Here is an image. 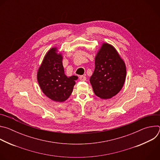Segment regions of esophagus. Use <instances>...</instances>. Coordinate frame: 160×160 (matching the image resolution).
Listing matches in <instances>:
<instances>
[{"instance_id": "obj_1", "label": "esophagus", "mask_w": 160, "mask_h": 160, "mask_svg": "<svg viewBox=\"0 0 160 160\" xmlns=\"http://www.w3.org/2000/svg\"><path fill=\"white\" fill-rule=\"evenodd\" d=\"M79 79H80V80H81V81H85V80H86V77L84 76V75H81V76H80V77H79Z\"/></svg>"}]
</instances>
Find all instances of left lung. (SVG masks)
<instances>
[{"label": "left lung", "mask_w": 160, "mask_h": 160, "mask_svg": "<svg viewBox=\"0 0 160 160\" xmlns=\"http://www.w3.org/2000/svg\"><path fill=\"white\" fill-rule=\"evenodd\" d=\"M126 66L117 50L107 43L102 44L95 58V70L90 78L95 94L101 99L117 95L123 86Z\"/></svg>", "instance_id": "left-lung-1"}]
</instances>
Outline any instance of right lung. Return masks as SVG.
I'll return each mask as SVG.
<instances>
[{
	"label": "right lung",
	"instance_id": "right-lung-1",
	"mask_svg": "<svg viewBox=\"0 0 160 160\" xmlns=\"http://www.w3.org/2000/svg\"><path fill=\"white\" fill-rule=\"evenodd\" d=\"M61 54L56 48L45 56L37 73V80L43 94L56 102H63L69 98L75 84L77 76L68 77L64 74Z\"/></svg>",
	"mask_w": 160,
	"mask_h": 160
}]
</instances>
